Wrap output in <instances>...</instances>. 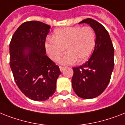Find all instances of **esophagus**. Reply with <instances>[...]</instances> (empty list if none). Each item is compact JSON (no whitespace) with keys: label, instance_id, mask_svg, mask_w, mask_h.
Returning a JSON list of instances; mask_svg holds the SVG:
<instances>
[{"label":"esophagus","instance_id":"esophagus-1","mask_svg":"<svg viewBox=\"0 0 125 125\" xmlns=\"http://www.w3.org/2000/svg\"><path fill=\"white\" fill-rule=\"evenodd\" d=\"M64 69H65L64 67H62V66H60V70L61 72L63 71L64 70Z\"/></svg>","mask_w":125,"mask_h":125}]
</instances>
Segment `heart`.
Returning a JSON list of instances; mask_svg holds the SVG:
<instances>
[{
  "label": "heart",
  "mask_w": 125,
  "mask_h": 125,
  "mask_svg": "<svg viewBox=\"0 0 125 125\" xmlns=\"http://www.w3.org/2000/svg\"><path fill=\"white\" fill-rule=\"evenodd\" d=\"M96 34L91 27L74 26L60 28L54 31L52 38L45 42L47 52L53 61H58L64 51L68 52L59 63L71 65L77 60L83 62L88 60L94 49Z\"/></svg>",
  "instance_id": "heart-1"
}]
</instances>
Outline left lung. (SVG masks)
Segmentation results:
<instances>
[{"mask_svg":"<svg viewBox=\"0 0 125 125\" xmlns=\"http://www.w3.org/2000/svg\"><path fill=\"white\" fill-rule=\"evenodd\" d=\"M90 25L96 34L94 50L85 63L73 67L72 85L80 98L98 97L108 86L114 66V49L110 35L105 27L92 19H84L79 24Z\"/></svg>","mask_w":125,"mask_h":125,"instance_id":"left-lung-1","label":"left lung"}]
</instances>
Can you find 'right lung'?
Instances as JSON below:
<instances>
[{
    "label": "right lung",
    "instance_id": "right-lung-1",
    "mask_svg": "<svg viewBox=\"0 0 125 125\" xmlns=\"http://www.w3.org/2000/svg\"><path fill=\"white\" fill-rule=\"evenodd\" d=\"M51 26L39 21L21 24L10 44V64L20 90L29 99L45 101L56 91L59 67L47 55L46 36Z\"/></svg>",
    "mask_w": 125,
    "mask_h": 125
}]
</instances>
